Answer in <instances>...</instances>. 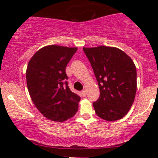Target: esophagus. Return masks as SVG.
Returning a JSON list of instances; mask_svg holds the SVG:
<instances>
[{
	"label": "esophagus",
	"instance_id": "esophagus-1",
	"mask_svg": "<svg viewBox=\"0 0 158 158\" xmlns=\"http://www.w3.org/2000/svg\"><path fill=\"white\" fill-rule=\"evenodd\" d=\"M82 96H84V97L86 96L87 93H86V91H85V89H83V90L82 91Z\"/></svg>",
	"mask_w": 158,
	"mask_h": 158
}]
</instances>
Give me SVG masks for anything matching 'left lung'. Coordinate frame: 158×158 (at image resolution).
I'll list each match as a JSON object with an SVG mask.
<instances>
[{"label":"left lung","instance_id":"1","mask_svg":"<svg viewBox=\"0 0 158 158\" xmlns=\"http://www.w3.org/2000/svg\"><path fill=\"white\" fill-rule=\"evenodd\" d=\"M94 71L100 96L93 106L106 121L123 118L131 107L137 90V71L131 59L115 47L83 48Z\"/></svg>","mask_w":158,"mask_h":158}]
</instances>
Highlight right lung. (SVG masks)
<instances>
[{"label": "right lung", "instance_id": "add662e5", "mask_svg": "<svg viewBox=\"0 0 158 158\" xmlns=\"http://www.w3.org/2000/svg\"><path fill=\"white\" fill-rule=\"evenodd\" d=\"M76 47L50 45L30 59L26 73L28 92L40 112L54 122H64L76 114L80 97L70 90L66 67Z\"/></svg>", "mask_w": 158, "mask_h": 158}]
</instances>
